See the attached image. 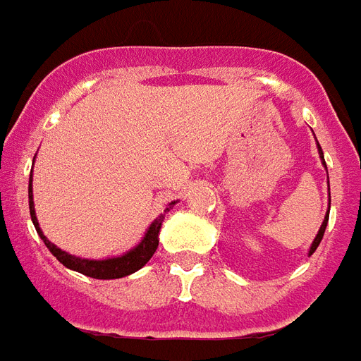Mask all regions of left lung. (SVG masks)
Listing matches in <instances>:
<instances>
[{
  "label": "left lung",
  "mask_w": 361,
  "mask_h": 361,
  "mask_svg": "<svg viewBox=\"0 0 361 361\" xmlns=\"http://www.w3.org/2000/svg\"><path fill=\"white\" fill-rule=\"evenodd\" d=\"M317 146H319V144H317ZM319 155H321V159H323V152H321V146H319ZM323 165H325V159H323ZM325 167H327V165H325ZM327 221H329V212H327V215H325V221H323V225H321L319 233H317V236H315V240H314V244H312V248H310V254H314L315 250H317V246H319L321 238H323V235H325V227H327Z\"/></svg>",
  "instance_id": "8db88e82"
}]
</instances>
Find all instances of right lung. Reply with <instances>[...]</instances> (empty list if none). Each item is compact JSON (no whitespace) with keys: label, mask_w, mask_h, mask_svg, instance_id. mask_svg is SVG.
<instances>
[{"label":"right lung","mask_w":361,"mask_h":361,"mask_svg":"<svg viewBox=\"0 0 361 361\" xmlns=\"http://www.w3.org/2000/svg\"><path fill=\"white\" fill-rule=\"evenodd\" d=\"M28 198H30V217H32V223L36 231H38V235L42 236V240L46 242L47 250L54 254L59 262H61L65 267H69L73 271H78V273H82L86 277L92 279H121L126 277V275H130L134 271H138L140 267L148 264L149 257L154 256V252L157 250V244H159V228H161V221L165 215H159V219H155L152 225H149L148 233L146 236L142 238V242L133 248L130 252H126L125 256L121 257H111V259H82V257H76L71 256L67 252H63L59 250L55 244L47 240L46 236L42 235L40 225H38V219H36V213H34V202H32V173H30V192H28ZM173 206V204H171ZM167 212H169V207H167Z\"/></svg>","instance_id":"add662e5"}]
</instances>
